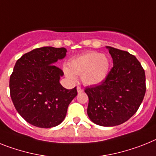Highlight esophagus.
<instances>
[{"mask_svg":"<svg viewBox=\"0 0 156 156\" xmlns=\"http://www.w3.org/2000/svg\"><path fill=\"white\" fill-rule=\"evenodd\" d=\"M76 89H77V92L79 93V94L81 92H83V89L81 88L80 87H77Z\"/></svg>","mask_w":156,"mask_h":156,"instance_id":"obj_1","label":"esophagus"}]
</instances>
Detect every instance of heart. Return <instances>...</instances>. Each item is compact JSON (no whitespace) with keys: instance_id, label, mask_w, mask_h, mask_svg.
I'll return each mask as SVG.
<instances>
[{"instance_id":"b5f03b06","label":"heart","mask_w":156,"mask_h":156,"mask_svg":"<svg viewBox=\"0 0 156 156\" xmlns=\"http://www.w3.org/2000/svg\"><path fill=\"white\" fill-rule=\"evenodd\" d=\"M110 69V60L105 54L89 51L73 58L69 67H64L65 76L75 80L76 75L81 76L82 82L87 86L102 83L106 79Z\"/></svg>"}]
</instances>
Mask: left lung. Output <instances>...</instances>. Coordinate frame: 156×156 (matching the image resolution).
<instances>
[{
	"label": "left lung",
	"mask_w": 156,
	"mask_h": 156,
	"mask_svg": "<svg viewBox=\"0 0 156 156\" xmlns=\"http://www.w3.org/2000/svg\"><path fill=\"white\" fill-rule=\"evenodd\" d=\"M113 68L102 83L87 87V115L98 126L112 127L126 122L141 104L146 91L145 73L135 56L106 46Z\"/></svg>",
	"instance_id": "1"
}]
</instances>
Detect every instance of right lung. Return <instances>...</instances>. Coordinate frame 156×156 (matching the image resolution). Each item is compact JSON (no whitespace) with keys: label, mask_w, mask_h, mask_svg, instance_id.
Masks as SVG:
<instances>
[{"label":"right lung","mask_w":156,"mask_h":156,"mask_svg":"<svg viewBox=\"0 0 156 156\" xmlns=\"http://www.w3.org/2000/svg\"><path fill=\"white\" fill-rule=\"evenodd\" d=\"M66 53L64 47L38 48L23 54L15 65L9 81L12 100L17 112L32 126H58L77 95L76 87H62L60 79L64 73L54 65Z\"/></svg>","instance_id":"add662e5"}]
</instances>
